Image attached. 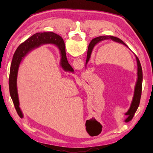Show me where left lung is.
<instances>
[{
  "label": "left lung",
  "mask_w": 153,
  "mask_h": 153,
  "mask_svg": "<svg viewBox=\"0 0 153 153\" xmlns=\"http://www.w3.org/2000/svg\"><path fill=\"white\" fill-rule=\"evenodd\" d=\"M105 40H111L114 41V42L122 44L124 46H126V47H129L128 45H126V43H124L122 40L120 38L117 37H114L112 36H98L97 38H95L94 39H92L91 42L90 43L88 48V53H87V57H86V64L88 63V61L90 59V56H91V54L93 48H94V46L97 45L98 43H99L101 41ZM134 55L136 56V59L137 61V67H138V69H137V75H138V77H137L136 83L135 85V88H134V94L133 97L132 101H131V105L129 107V108L128 111L125 113V115H128V117L126 119L125 122H129V121L132 120L134 117V114H135L136 111L138 109V107H139L140 101V98H141V94H142V69L141 67L140 62L139 61V59L138 58L135 54Z\"/></svg>",
  "instance_id": "obj_1"
}]
</instances>
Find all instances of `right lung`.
I'll return each instance as SVG.
<instances>
[{
    "mask_svg": "<svg viewBox=\"0 0 153 153\" xmlns=\"http://www.w3.org/2000/svg\"><path fill=\"white\" fill-rule=\"evenodd\" d=\"M45 44H54L60 51L61 61L60 65L63 69L65 71H74V69L69 65L65 53V46L63 40L61 36L55 33L47 32L43 33H36L31 36L30 38L25 41L24 42L18 46L16 51L15 52L13 57L12 59L11 68H10L9 85L10 95L12 98L15 109L17 113L21 118L24 117L22 111H21L19 107V100L18 97L17 87V78L18 69H19V65L25 56H26L30 51L38 46L45 45Z\"/></svg>",
    "mask_w": 153,
    "mask_h": 153,
    "instance_id": "add662e5",
    "label": "right lung"
}]
</instances>
